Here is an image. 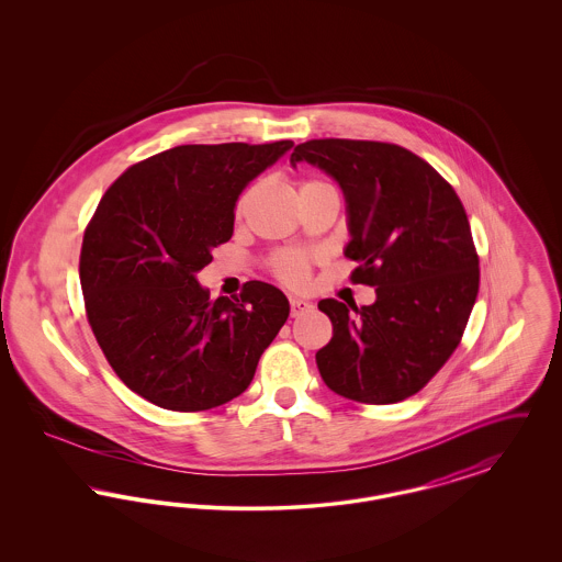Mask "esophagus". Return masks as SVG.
I'll return each instance as SVG.
<instances>
[{
    "label": "esophagus",
    "mask_w": 562,
    "mask_h": 562,
    "mask_svg": "<svg viewBox=\"0 0 562 562\" xmlns=\"http://www.w3.org/2000/svg\"><path fill=\"white\" fill-rule=\"evenodd\" d=\"M312 310H314V305H312L310 301H305V299H296V296L291 299V316H293V318H299L301 314L312 312Z\"/></svg>",
    "instance_id": "1"
}]
</instances>
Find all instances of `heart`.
Here are the masks:
<instances>
[{
	"label": "heart",
	"mask_w": 562,
	"mask_h": 562,
	"mask_svg": "<svg viewBox=\"0 0 562 562\" xmlns=\"http://www.w3.org/2000/svg\"><path fill=\"white\" fill-rule=\"evenodd\" d=\"M318 186H326L318 179H312V177H305L299 181V193L301 191H307V189L318 188ZM248 198H250V191L241 193L236 202V211L234 216L240 221L244 213H246V206H248ZM268 268L273 278H278L282 284L286 286H293V289H301L307 284L310 280V269H312V255L305 252V250H293V248H282V250H276L268 257Z\"/></svg>",
	"instance_id": "obj_1"
}]
</instances>
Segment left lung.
Returning <instances> with one entry per match:
<instances>
[{"mask_svg": "<svg viewBox=\"0 0 562 562\" xmlns=\"http://www.w3.org/2000/svg\"><path fill=\"white\" fill-rule=\"evenodd\" d=\"M296 161L328 172L346 193L353 284L373 305L318 303L333 322L316 362L324 383L364 404H394L428 385L451 358L472 314L481 269L465 209L449 181L401 145L314 138Z\"/></svg>", "mask_w": 562, "mask_h": 562, "instance_id": "left-lung-1", "label": "left lung"}]
</instances>
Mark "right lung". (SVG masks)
<instances>
[{
    "label": "right lung",
    "instance_id": "add662e5",
    "mask_svg": "<svg viewBox=\"0 0 562 562\" xmlns=\"http://www.w3.org/2000/svg\"><path fill=\"white\" fill-rule=\"evenodd\" d=\"M293 140L179 145L136 161L86 225V316L115 374L145 401L181 413L234 401L289 318V299L250 280L211 299L195 273L232 238L236 200Z\"/></svg>",
    "mask_w": 562,
    "mask_h": 562
}]
</instances>
